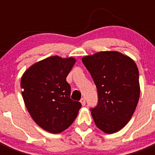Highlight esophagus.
Listing matches in <instances>:
<instances>
[{
    "label": "esophagus",
    "instance_id": "obj_1",
    "mask_svg": "<svg viewBox=\"0 0 155 155\" xmlns=\"http://www.w3.org/2000/svg\"><path fill=\"white\" fill-rule=\"evenodd\" d=\"M80 102H81V103L82 105H85V103H86L85 98H82L81 99Z\"/></svg>",
    "mask_w": 155,
    "mask_h": 155
}]
</instances>
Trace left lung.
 <instances>
[{"mask_svg":"<svg viewBox=\"0 0 155 155\" xmlns=\"http://www.w3.org/2000/svg\"><path fill=\"white\" fill-rule=\"evenodd\" d=\"M96 85L98 101L91 108L98 129L113 134L127 124L140 97L139 71L132 59L116 51L99 52L82 58Z\"/></svg>","mask_w":155,"mask_h":155,"instance_id":"1","label":"left lung"}]
</instances>
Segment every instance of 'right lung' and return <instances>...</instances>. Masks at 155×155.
Wrapping results in <instances>:
<instances>
[{"label": "right lung", "mask_w": 155, "mask_h": 155, "mask_svg": "<svg viewBox=\"0 0 155 155\" xmlns=\"http://www.w3.org/2000/svg\"><path fill=\"white\" fill-rule=\"evenodd\" d=\"M74 63L72 57H48L31 66L21 78V94L28 113L48 132L65 130L81 107V102L71 98V86L66 80Z\"/></svg>", "instance_id": "add662e5"}]
</instances>
